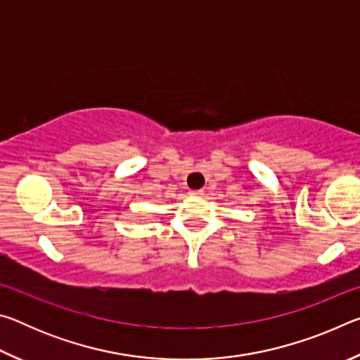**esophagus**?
<instances>
[{"instance_id": "34e87169", "label": "esophagus", "mask_w": 360, "mask_h": 360, "mask_svg": "<svg viewBox=\"0 0 360 360\" xmlns=\"http://www.w3.org/2000/svg\"><path fill=\"white\" fill-rule=\"evenodd\" d=\"M188 193L193 195V197H202L203 191H202V188H197V191H188Z\"/></svg>"}]
</instances>
